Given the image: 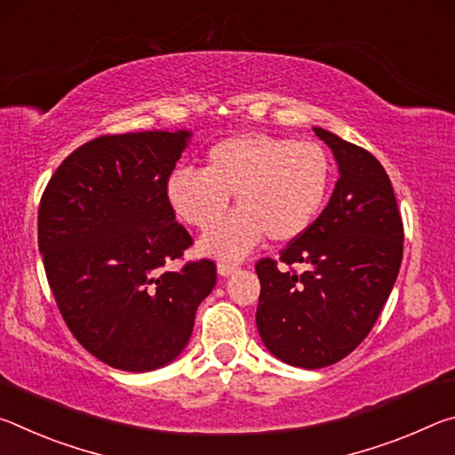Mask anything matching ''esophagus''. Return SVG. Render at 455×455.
Here are the masks:
<instances>
[{"instance_id":"34e87169","label":"esophagus","mask_w":455,"mask_h":455,"mask_svg":"<svg viewBox=\"0 0 455 455\" xmlns=\"http://www.w3.org/2000/svg\"><path fill=\"white\" fill-rule=\"evenodd\" d=\"M217 271L220 276H230L235 271H236V265H230V263H219Z\"/></svg>"}]
</instances>
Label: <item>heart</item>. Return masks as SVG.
<instances>
[{
	"mask_svg": "<svg viewBox=\"0 0 455 455\" xmlns=\"http://www.w3.org/2000/svg\"><path fill=\"white\" fill-rule=\"evenodd\" d=\"M331 179L333 168L321 144L241 132L206 152L203 172L172 171L166 200L176 217L206 230L224 216L233 194L237 212L200 238L198 251L220 260H241L265 236L291 243L305 235L327 203Z\"/></svg>",
	"mask_w": 455,
	"mask_h": 455,
	"instance_id": "heart-1",
	"label": "heart"
}]
</instances>
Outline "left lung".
I'll return each mask as SVG.
<instances>
[{"mask_svg": "<svg viewBox=\"0 0 455 455\" xmlns=\"http://www.w3.org/2000/svg\"><path fill=\"white\" fill-rule=\"evenodd\" d=\"M339 168L333 195L307 233L257 263V329L283 363L333 365L369 335L394 289L403 257V225L387 172L373 154L337 134L313 128Z\"/></svg>", "mask_w": 455, "mask_h": 455, "instance_id": "1", "label": "left lung"}]
</instances>
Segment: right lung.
<instances>
[{
  "label": "right lung",
  "mask_w": 455,
  "mask_h": 455,
  "mask_svg": "<svg viewBox=\"0 0 455 455\" xmlns=\"http://www.w3.org/2000/svg\"><path fill=\"white\" fill-rule=\"evenodd\" d=\"M190 138L100 136L60 164L42 196L37 244L61 317L84 349L122 371L172 363L217 284L206 259L163 273L192 244L166 200Z\"/></svg>",
  "instance_id": "1"
}]
</instances>
